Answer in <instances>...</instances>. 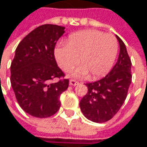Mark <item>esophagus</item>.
<instances>
[{
	"mask_svg": "<svg viewBox=\"0 0 147 147\" xmlns=\"http://www.w3.org/2000/svg\"><path fill=\"white\" fill-rule=\"evenodd\" d=\"M78 84H79V82H76V81H75V80H71V81H70V85H71V86H76V85H78Z\"/></svg>",
	"mask_w": 147,
	"mask_h": 147,
	"instance_id": "1",
	"label": "esophagus"
}]
</instances>
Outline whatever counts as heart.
Returning a JSON list of instances; mask_svg holds the SVG:
<instances>
[{
    "label": "heart",
    "mask_w": 147,
    "mask_h": 147,
    "mask_svg": "<svg viewBox=\"0 0 147 147\" xmlns=\"http://www.w3.org/2000/svg\"><path fill=\"white\" fill-rule=\"evenodd\" d=\"M117 51L118 43L112 34L87 30L71 35L66 45L55 49V56L63 71H71L79 61L75 76L97 78L110 70Z\"/></svg>",
    "instance_id": "obj_1"
}]
</instances>
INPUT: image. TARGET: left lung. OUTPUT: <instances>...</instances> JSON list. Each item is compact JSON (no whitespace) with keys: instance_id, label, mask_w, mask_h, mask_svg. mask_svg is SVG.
<instances>
[{"instance_id":"8db88e82","label":"left lung","mask_w":147,"mask_h":147,"mask_svg":"<svg viewBox=\"0 0 147 147\" xmlns=\"http://www.w3.org/2000/svg\"><path fill=\"white\" fill-rule=\"evenodd\" d=\"M116 38L119 44L116 64L103 78L86 83L88 91L80 102L82 113L92 122L103 123L111 119L125 102L131 83V60L124 42L119 36Z\"/></svg>"}]
</instances>
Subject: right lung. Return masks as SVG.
<instances>
[{
  "label": "right lung",
  "mask_w": 147,
  "mask_h": 147,
  "mask_svg": "<svg viewBox=\"0 0 147 147\" xmlns=\"http://www.w3.org/2000/svg\"><path fill=\"white\" fill-rule=\"evenodd\" d=\"M65 28L45 24L28 34L16 49L11 64V84L20 107L36 118H48L60 107L69 80L57 65L55 47ZM55 78L59 82L49 84Z\"/></svg>",
  "instance_id": "right-lung-1"
}]
</instances>
